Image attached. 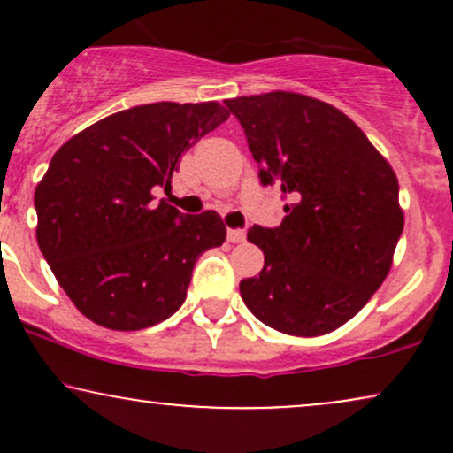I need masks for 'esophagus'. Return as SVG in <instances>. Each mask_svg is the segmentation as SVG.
Segmentation results:
<instances>
[{
    "mask_svg": "<svg viewBox=\"0 0 453 453\" xmlns=\"http://www.w3.org/2000/svg\"><path fill=\"white\" fill-rule=\"evenodd\" d=\"M244 238H247V234H244V230H227V241L230 242H242Z\"/></svg>",
    "mask_w": 453,
    "mask_h": 453,
    "instance_id": "34e87169",
    "label": "esophagus"
}]
</instances>
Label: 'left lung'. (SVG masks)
Segmentation results:
<instances>
[{"mask_svg":"<svg viewBox=\"0 0 453 453\" xmlns=\"http://www.w3.org/2000/svg\"><path fill=\"white\" fill-rule=\"evenodd\" d=\"M259 183L289 204L277 227L253 226L259 277L241 280L247 309L294 336H319L360 313L392 266L404 217L392 165L347 114L289 91L226 100Z\"/></svg>","mask_w":453,"mask_h":453,"instance_id":"8db88e82","label":"left lung"}]
</instances>
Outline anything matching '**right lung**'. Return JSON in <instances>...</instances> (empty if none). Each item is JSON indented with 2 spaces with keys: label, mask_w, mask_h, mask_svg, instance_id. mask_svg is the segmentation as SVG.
Wrapping results in <instances>:
<instances>
[{
  "label": "right lung",
  "mask_w": 453,
  "mask_h": 453,
  "mask_svg": "<svg viewBox=\"0 0 453 453\" xmlns=\"http://www.w3.org/2000/svg\"><path fill=\"white\" fill-rule=\"evenodd\" d=\"M217 102H157L114 112L70 138L35 187L40 251L82 315L111 330H142L185 303L196 259L221 247L212 211L183 215L155 187L227 121Z\"/></svg>",
  "instance_id": "1"
}]
</instances>
